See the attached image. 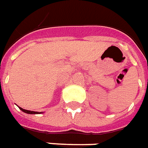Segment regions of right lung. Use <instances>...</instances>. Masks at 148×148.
Masks as SVG:
<instances>
[{"mask_svg":"<svg viewBox=\"0 0 148 148\" xmlns=\"http://www.w3.org/2000/svg\"><path fill=\"white\" fill-rule=\"evenodd\" d=\"M20 109L21 110L22 112H24L28 113V114H37V112H33V111H29V110H25V109H23L21 108H20Z\"/></svg>","mask_w":148,"mask_h":148,"instance_id":"add662e5","label":"right lung"}]
</instances>
